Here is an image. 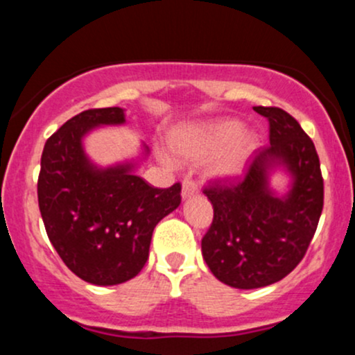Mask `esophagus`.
I'll return each mask as SVG.
<instances>
[{"label": "esophagus", "mask_w": 355, "mask_h": 355, "mask_svg": "<svg viewBox=\"0 0 355 355\" xmlns=\"http://www.w3.org/2000/svg\"><path fill=\"white\" fill-rule=\"evenodd\" d=\"M198 193V183L193 180V178L187 177L185 180H183V185H182V197L187 198V197H191V195H197Z\"/></svg>", "instance_id": "esophagus-1"}]
</instances>
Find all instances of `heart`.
I'll use <instances>...</instances> for the list:
<instances>
[{"instance_id": "obj_1", "label": "heart", "mask_w": 355, "mask_h": 355, "mask_svg": "<svg viewBox=\"0 0 355 355\" xmlns=\"http://www.w3.org/2000/svg\"><path fill=\"white\" fill-rule=\"evenodd\" d=\"M240 130L242 125L237 120L187 126L173 135L172 148L187 160H202L223 150L215 160L214 170L220 175H237L257 144L254 135H240Z\"/></svg>"}]
</instances>
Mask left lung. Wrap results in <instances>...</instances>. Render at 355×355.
Returning <instances> with one entry per match:
<instances>
[{"label": "left lung", "instance_id": "1", "mask_svg": "<svg viewBox=\"0 0 355 355\" xmlns=\"http://www.w3.org/2000/svg\"><path fill=\"white\" fill-rule=\"evenodd\" d=\"M268 121L270 145L255 155L243 177L217 178L203 193L214 220L202 239L207 266L220 282L259 288L291 274L304 259L324 209V178L311 137L294 116L277 107H254ZM295 177L287 198L268 189L270 166Z\"/></svg>", "mask_w": 355, "mask_h": 355}]
</instances>
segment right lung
I'll use <instances>...</instances> for the list:
<instances>
[{
    "mask_svg": "<svg viewBox=\"0 0 355 355\" xmlns=\"http://www.w3.org/2000/svg\"><path fill=\"white\" fill-rule=\"evenodd\" d=\"M123 110H85L44 144L38 205L48 239L75 275L95 285H116L140 274L155 225L182 202V185H148L133 165L95 168L81 138L93 126L120 125Z\"/></svg>",
    "mask_w": 355,
    "mask_h": 355,
    "instance_id": "add662e5",
    "label": "right lung"
}]
</instances>
